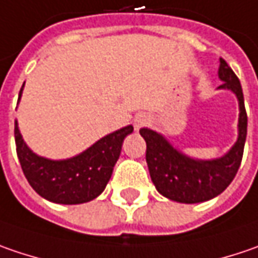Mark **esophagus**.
Segmentation results:
<instances>
[{"instance_id":"1","label":"esophagus","mask_w":258,"mask_h":258,"mask_svg":"<svg viewBox=\"0 0 258 258\" xmlns=\"http://www.w3.org/2000/svg\"><path fill=\"white\" fill-rule=\"evenodd\" d=\"M148 117L145 116V114H141V116H138L135 119V127L136 129H139V127H142V126H145L147 123H148Z\"/></svg>"}]
</instances>
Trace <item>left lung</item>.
<instances>
[{
	"label": "left lung",
	"instance_id": "left-lung-1",
	"mask_svg": "<svg viewBox=\"0 0 258 258\" xmlns=\"http://www.w3.org/2000/svg\"><path fill=\"white\" fill-rule=\"evenodd\" d=\"M219 90L232 91L238 100V138L222 157L212 160L191 158L174 148L161 134L142 127L141 136L147 142V164L151 180L158 193L178 203H200L221 195L231 184L238 171L247 138V113L238 77L219 59Z\"/></svg>",
	"mask_w": 258,
	"mask_h": 258
}]
</instances>
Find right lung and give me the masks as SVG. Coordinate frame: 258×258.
<instances>
[{
  "label": "right lung",
  "instance_id": "obj_1",
  "mask_svg": "<svg viewBox=\"0 0 258 258\" xmlns=\"http://www.w3.org/2000/svg\"><path fill=\"white\" fill-rule=\"evenodd\" d=\"M23 88L24 84L19 101ZM132 132V124L124 126L103 136L75 157L50 160L33 152L20 134L17 120L14 124L17 157L29 184L39 196L59 205H80L100 196L119 160L124 138Z\"/></svg>",
  "mask_w": 258,
  "mask_h": 258
}]
</instances>
